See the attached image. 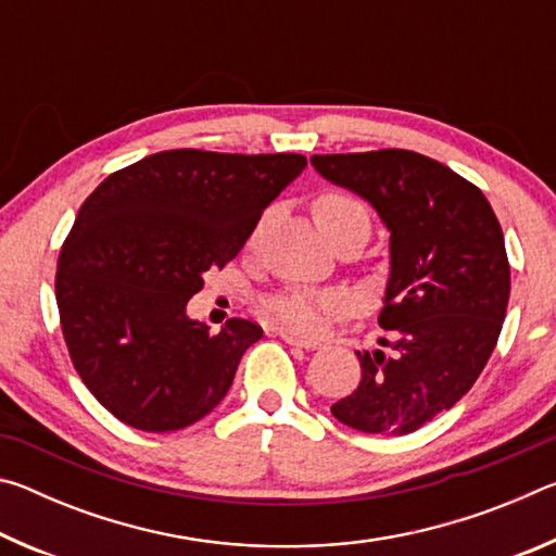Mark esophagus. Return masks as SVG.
Segmentation results:
<instances>
[{
	"instance_id": "obj_1",
	"label": "esophagus",
	"mask_w": 556,
	"mask_h": 556,
	"mask_svg": "<svg viewBox=\"0 0 556 556\" xmlns=\"http://www.w3.org/2000/svg\"><path fill=\"white\" fill-rule=\"evenodd\" d=\"M279 336H281V341H285V343L306 348V351H316V348H321V343H318V341H312V338H301V336H294L289 331H279Z\"/></svg>"
}]
</instances>
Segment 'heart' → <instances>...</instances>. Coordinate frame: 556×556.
Wrapping results in <instances>:
<instances>
[{"mask_svg": "<svg viewBox=\"0 0 556 556\" xmlns=\"http://www.w3.org/2000/svg\"><path fill=\"white\" fill-rule=\"evenodd\" d=\"M314 215L321 230L331 238L351 223L370 225L368 208L355 195L343 191H326L314 203ZM262 314L271 324H277L294 333H321L326 318L341 312L343 296L336 291H312V289H287L262 301Z\"/></svg>", "mask_w": 556, "mask_h": 556, "instance_id": "heart-1", "label": "heart"}]
</instances>
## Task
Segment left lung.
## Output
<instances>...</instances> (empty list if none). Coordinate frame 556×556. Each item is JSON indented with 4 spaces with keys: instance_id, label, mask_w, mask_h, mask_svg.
Wrapping results in <instances>:
<instances>
[{
    "instance_id": "1",
    "label": "left lung",
    "mask_w": 556,
    "mask_h": 556,
    "mask_svg": "<svg viewBox=\"0 0 556 556\" xmlns=\"http://www.w3.org/2000/svg\"><path fill=\"white\" fill-rule=\"evenodd\" d=\"M312 164L390 230L378 324L392 353L355 351L363 378L331 412L365 434H412L473 388L501 336L510 299L501 223L481 188L407 149L314 154Z\"/></svg>"
}]
</instances>
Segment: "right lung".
<instances>
[{"label":"right lung","mask_w":556,"mask_h":556,"mask_svg":"<svg viewBox=\"0 0 556 556\" xmlns=\"http://www.w3.org/2000/svg\"><path fill=\"white\" fill-rule=\"evenodd\" d=\"M304 166L301 154L172 149L110 174L80 205L55 271L61 331L119 421L176 431L225 397L262 328L230 318L211 333L186 304Z\"/></svg>","instance_id":"1"}]
</instances>
